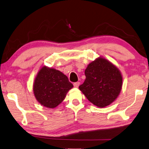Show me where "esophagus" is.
<instances>
[{
    "mask_svg": "<svg viewBox=\"0 0 149 149\" xmlns=\"http://www.w3.org/2000/svg\"><path fill=\"white\" fill-rule=\"evenodd\" d=\"M79 82L77 81V82H75V83L74 84V87H78L79 86Z\"/></svg>",
    "mask_w": 149,
    "mask_h": 149,
    "instance_id": "34e87169",
    "label": "esophagus"
}]
</instances>
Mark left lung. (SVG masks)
Instances as JSON below:
<instances>
[{
	"label": "left lung",
	"instance_id": "8db88e82",
	"mask_svg": "<svg viewBox=\"0 0 149 149\" xmlns=\"http://www.w3.org/2000/svg\"><path fill=\"white\" fill-rule=\"evenodd\" d=\"M86 80L79 86L91 103L105 107L116 100L121 90L123 77L119 69L105 58L100 57L87 65Z\"/></svg>",
	"mask_w": 149,
	"mask_h": 149
}]
</instances>
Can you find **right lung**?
Returning <instances> with one entry per match:
<instances>
[{
	"label": "right lung",
	"instance_id": "1",
	"mask_svg": "<svg viewBox=\"0 0 149 149\" xmlns=\"http://www.w3.org/2000/svg\"><path fill=\"white\" fill-rule=\"evenodd\" d=\"M74 87L60 71L44 66L34 80L33 91L37 101L48 108H55L64 100Z\"/></svg>",
	"mask_w": 149,
	"mask_h": 149
}]
</instances>
